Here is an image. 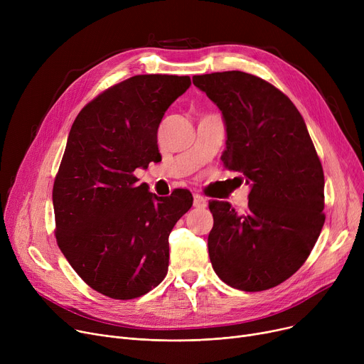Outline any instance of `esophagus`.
<instances>
[{
	"mask_svg": "<svg viewBox=\"0 0 364 364\" xmlns=\"http://www.w3.org/2000/svg\"><path fill=\"white\" fill-rule=\"evenodd\" d=\"M208 205V200L200 195H193V206L195 208H205Z\"/></svg>",
	"mask_w": 364,
	"mask_h": 364,
	"instance_id": "obj_1",
	"label": "esophagus"
}]
</instances>
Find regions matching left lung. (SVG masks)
<instances>
[{
    "instance_id": "8db88e82",
    "label": "left lung",
    "mask_w": 364,
    "mask_h": 364,
    "mask_svg": "<svg viewBox=\"0 0 364 364\" xmlns=\"http://www.w3.org/2000/svg\"><path fill=\"white\" fill-rule=\"evenodd\" d=\"M193 84L223 113L224 166L251 184L243 213L209 202L213 269L240 291L274 288L309 258L326 218L323 168L307 125L288 95L255 75H195Z\"/></svg>"
}]
</instances>
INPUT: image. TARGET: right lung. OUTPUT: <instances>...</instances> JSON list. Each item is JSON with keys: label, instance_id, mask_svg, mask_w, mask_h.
<instances>
[{"label": "right lung", "instance_id": "obj_1", "mask_svg": "<svg viewBox=\"0 0 364 364\" xmlns=\"http://www.w3.org/2000/svg\"><path fill=\"white\" fill-rule=\"evenodd\" d=\"M190 84L136 75L99 94L70 128L53 186L55 239L78 276L109 298H139L166 276L169 233L193 196H156L132 172L161 158L159 124Z\"/></svg>", "mask_w": 364, "mask_h": 364}]
</instances>
